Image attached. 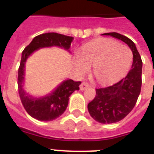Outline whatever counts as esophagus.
<instances>
[{
  "instance_id": "obj_1",
  "label": "esophagus",
  "mask_w": 154,
  "mask_h": 154,
  "mask_svg": "<svg viewBox=\"0 0 154 154\" xmlns=\"http://www.w3.org/2000/svg\"><path fill=\"white\" fill-rule=\"evenodd\" d=\"M89 86V85L87 82H82V84L80 85V89L81 90H84V89H87Z\"/></svg>"
}]
</instances>
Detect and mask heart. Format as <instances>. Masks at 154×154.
Returning <instances> with one entry per match:
<instances>
[{
	"mask_svg": "<svg viewBox=\"0 0 154 154\" xmlns=\"http://www.w3.org/2000/svg\"><path fill=\"white\" fill-rule=\"evenodd\" d=\"M133 62V53L126 45L110 39H102L88 45L82 56L76 57V66L81 73H85L94 65V75L102 84L112 83L128 72Z\"/></svg>",
	"mask_w": 154,
	"mask_h": 154,
	"instance_id": "heart-1",
	"label": "heart"
}]
</instances>
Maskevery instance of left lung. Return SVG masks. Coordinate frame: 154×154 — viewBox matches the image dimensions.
<instances>
[{
  "instance_id": "left-lung-1",
  "label": "left lung",
  "mask_w": 154,
  "mask_h": 154,
  "mask_svg": "<svg viewBox=\"0 0 154 154\" xmlns=\"http://www.w3.org/2000/svg\"><path fill=\"white\" fill-rule=\"evenodd\" d=\"M103 35L122 40L133 52L132 69L125 77L112 85L96 89V96L88 104L90 116L97 122L111 124L126 117L136 105L141 88L142 60L135 44L125 36L117 32Z\"/></svg>"
}]
</instances>
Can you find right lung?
Segmentation results:
<instances>
[{"instance_id": "1", "label": "right lung", "mask_w": 154, "mask_h": 154, "mask_svg": "<svg viewBox=\"0 0 154 154\" xmlns=\"http://www.w3.org/2000/svg\"><path fill=\"white\" fill-rule=\"evenodd\" d=\"M72 40V37L57 32L43 33L35 37L31 43L23 50L18 69V93L26 112L35 119L48 122L60 117L67 108L69 96L75 90L79 89V85L82 82H74L71 79L66 80L48 96L34 98L29 96L22 88L25 61L33 52L40 48L59 46L69 50Z\"/></svg>"}]
</instances>
